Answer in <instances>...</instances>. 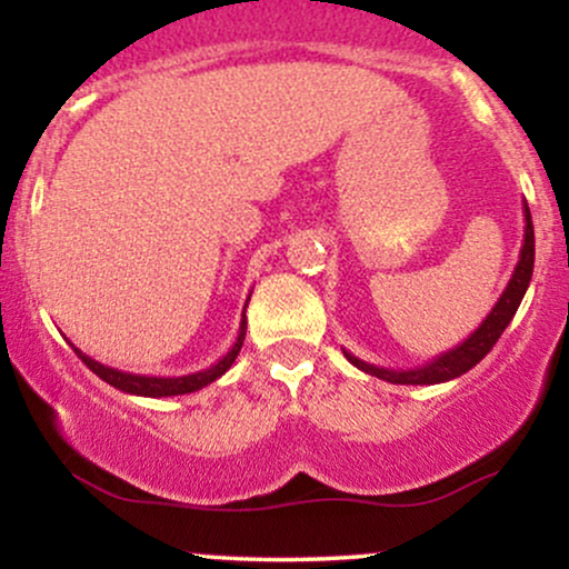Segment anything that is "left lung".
Instances as JSON below:
<instances>
[{"label":"left lung","instance_id":"left-lung-1","mask_svg":"<svg viewBox=\"0 0 569 569\" xmlns=\"http://www.w3.org/2000/svg\"><path fill=\"white\" fill-rule=\"evenodd\" d=\"M532 267H535V230H532L530 208H527L525 202V240H521L519 262H516L513 276L508 280L506 289H502L500 299L495 302L492 310H489V316L479 323V329H476L471 337L462 339V342L455 345L452 350L441 352V356L430 358L428 363H422V367H415V369L375 367V363L361 361V358H356L348 350H345V358H348L356 369L367 371V375L377 377V380L393 382V385H439V382L455 380V377L471 371L476 363H479L481 358L495 348V342H498L502 331H506V326L513 321L521 299H525L527 289H530Z\"/></svg>","mask_w":569,"mask_h":569}]
</instances>
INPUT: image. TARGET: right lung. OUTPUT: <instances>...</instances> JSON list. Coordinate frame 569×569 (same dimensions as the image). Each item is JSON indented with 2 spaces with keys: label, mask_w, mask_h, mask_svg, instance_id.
<instances>
[{
  "label": "right lung",
  "mask_w": 569,
  "mask_h": 569,
  "mask_svg": "<svg viewBox=\"0 0 569 569\" xmlns=\"http://www.w3.org/2000/svg\"><path fill=\"white\" fill-rule=\"evenodd\" d=\"M248 299H251V293H248ZM248 299H246V307H248ZM246 307H243V318H240V329H238V337H234L232 348L224 352V356L219 358L217 363H211L208 369H200V371H192V375H181V377H152V375H130V371H122V369H112V367H103V363H98L96 358L84 356L80 348H74L77 356L82 358V363L88 367L93 375L101 377L103 382H109L112 388L122 390V393H130V396H143V398H168V396H184V393H194V390H202L206 385L217 382L221 375H224L227 369L232 367L234 358H238L240 348H243V339H246Z\"/></svg>",
  "instance_id": "add662e5"
}]
</instances>
